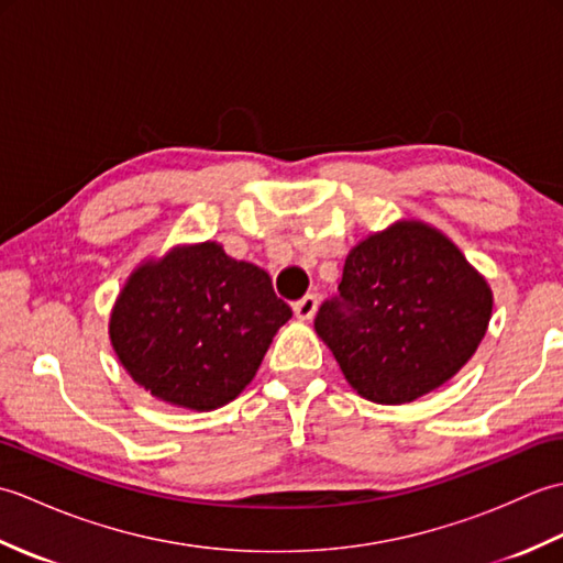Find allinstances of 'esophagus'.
Returning <instances> with one entry per match:
<instances>
[{
	"mask_svg": "<svg viewBox=\"0 0 563 563\" xmlns=\"http://www.w3.org/2000/svg\"><path fill=\"white\" fill-rule=\"evenodd\" d=\"M317 307H319L317 295H305L302 300H297V302L292 305L297 319H312V317L317 314Z\"/></svg>",
	"mask_w": 563,
	"mask_h": 563,
	"instance_id": "obj_1",
	"label": "esophagus"
}]
</instances>
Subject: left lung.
Returning <instances> with one entry per match:
<instances>
[{
    "mask_svg": "<svg viewBox=\"0 0 563 563\" xmlns=\"http://www.w3.org/2000/svg\"><path fill=\"white\" fill-rule=\"evenodd\" d=\"M494 292L438 227L399 220L345 256L339 297L314 319L349 385L409 404L452 379L479 349Z\"/></svg>",
    "mask_w": 563,
    "mask_h": 563,
    "instance_id": "1",
    "label": "left lung"
}]
</instances>
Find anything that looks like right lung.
<instances>
[{
	"instance_id": "1",
	"label": "right lung",
	"mask_w": 563,
	"mask_h": 563,
	"mask_svg": "<svg viewBox=\"0 0 563 563\" xmlns=\"http://www.w3.org/2000/svg\"><path fill=\"white\" fill-rule=\"evenodd\" d=\"M292 309L268 273L218 242L181 244L145 258L115 297L111 345L154 399L190 411L230 404L254 379Z\"/></svg>"
}]
</instances>
